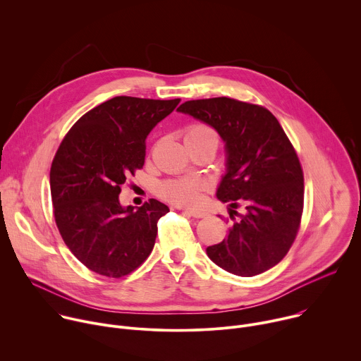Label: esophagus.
I'll use <instances>...</instances> for the list:
<instances>
[{
    "instance_id": "esophagus-1",
    "label": "esophagus",
    "mask_w": 361,
    "mask_h": 361,
    "mask_svg": "<svg viewBox=\"0 0 361 361\" xmlns=\"http://www.w3.org/2000/svg\"><path fill=\"white\" fill-rule=\"evenodd\" d=\"M184 213L194 219H204L205 216H207V212L205 210H184Z\"/></svg>"
}]
</instances>
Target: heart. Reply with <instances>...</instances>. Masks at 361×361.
<instances>
[{"label":"heart","mask_w":361,"mask_h":361,"mask_svg":"<svg viewBox=\"0 0 361 361\" xmlns=\"http://www.w3.org/2000/svg\"><path fill=\"white\" fill-rule=\"evenodd\" d=\"M184 142L187 147L210 144L217 148L219 135L207 124L194 123L184 130ZM202 183L197 178H173L167 180L160 187V194L166 200L178 205H192L198 200V194L202 190Z\"/></svg>","instance_id":"obj_1"}]
</instances>
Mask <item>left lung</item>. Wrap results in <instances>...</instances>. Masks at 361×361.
Returning <instances> with one entry per match:
<instances>
[{
	"mask_svg": "<svg viewBox=\"0 0 361 361\" xmlns=\"http://www.w3.org/2000/svg\"><path fill=\"white\" fill-rule=\"evenodd\" d=\"M180 113L212 126L226 142L227 173L217 198L234 221L227 238L207 247L223 270L252 277L279 264L300 228L304 177L279 120L264 107L228 97L185 101ZM245 205L246 213L235 209Z\"/></svg>",
	"mask_w": 361,
	"mask_h": 361,
	"instance_id": "left-lung-1",
	"label": "left lung"
}]
</instances>
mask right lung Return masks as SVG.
Masks as SVG:
<instances>
[{"instance_id": "add662e5", "label": "right lung", "mask_w": 361, "mask_h": 361, "mask_svg": "<svg viewBox=\"0 0 361 361\" xmlns=\"http://www.w3.org/2000/svg\"><path fill=\"white\" fill-rule=\"evenodd\" d=\"M180 98L114 97L85 113L67 133L51 164L49 184L59 231L91 271L120 279L152 251L157 223L170 210L151 198L123 207L118 195L144 166L145 138Z\"/></svg>"}]
</instances>
